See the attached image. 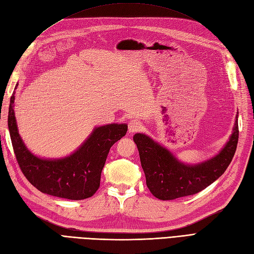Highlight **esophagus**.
Segmentation results:
<instances>
[{
    "label": "esophagus",
    "instance_id": "1",
    "mask_svg": "<svg viewBox=\"0 0 254 254\" xmlns=\"http://www.w3.org/2000/svg\"><path fill=\"white\" fill-rule=\"evenodd\" d=\"M141 127H142L141 123L137 121V120L132 119V120H130L129 124H128V131H129V133L137 132L141 129Z\"/></svg>",
    "mask_w": 254,
    "mask_h": 254
}]
</instances>
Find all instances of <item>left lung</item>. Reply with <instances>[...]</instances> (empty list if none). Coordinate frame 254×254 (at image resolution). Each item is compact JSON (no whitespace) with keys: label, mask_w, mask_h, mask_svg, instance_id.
Wrapping results in <instances>:
<instances>
[{"label":"left lung","mask_w":254,"mask_h":254,"mask_svg":"<svg viewBox=\"0 0 254 254\" xmlns=\"http://www.w3.org/2000/svg\"><path fill=\"white\" fill-rule=\"evenodd\" d=\"M226 146L218 155L202 163L189 165L177 160L172 152L143 133L133 135L140 153L146 184L161 200H173L199 193L226 172L234 157L238 142V122Z\"/></svg>","instance_id":"8db88e82"}]
</instances>
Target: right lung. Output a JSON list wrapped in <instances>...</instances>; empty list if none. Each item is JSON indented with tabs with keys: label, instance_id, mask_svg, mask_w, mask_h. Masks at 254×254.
<instances>
[{
	"label": "right lung",
	"instance_id": "obj_1",
	"mask_svg": "<svg viewBox=\"0 0 254 254\" xmlns=\"http://www.w3.org/2000/svg\"><path fill=\"white\" fill-rule=\"evenodd\" d=\"M18 84V83H17ZM14 93L10 97L8 128L14 155L26 179L44 194L81 200L93 196L101 184V175L111 146L127 132L126 124L96 127L80 147L63 159L34 156L18 132L13 111Z\"/></svg>",
	"mask_w": 254,
	"mask_h": 254
}]
</instances>
